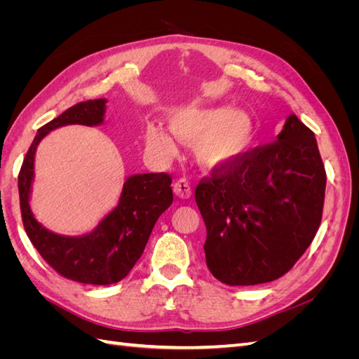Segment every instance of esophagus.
<instances>
[{
  "instance_id": "1",
  "label": "esophagus",
  "mask_w": 359,
  "mask_h": 359,
  "mask_svg": "<svg viewBox=\"0 0 359 359\" xmlns=\"http://www.w3.org/2000/svg\"><path fill=\"white\" fill-rule=\"evenodd\" d=\"M173 193L181 199H189L191 196V184L186 178H180L173 182Z\"/></svg>"
}]
</instances>
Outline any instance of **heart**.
<instances>
[{"mask_svg": "<svg viewBox=\"0 0 359 359\" xmlns=\"http://www.w3.org/2000/svg\"><path fill=\"white\" fill-rule=\"evenodd\" d=\"M172 133L182 142L194 144V154L206 169L238 165L255 142V121L245 111L231 106H187L169 115ZM145 144L151 154L169 160L177 154V140L165 127L148 123Z\"/></svg>", "mask_w": 359, "mask_h": 359, "instance_id": "b5f03b06", "label": "heart"}]
</instances>
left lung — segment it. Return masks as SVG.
Returning a JSON list of instances; mask_svg holds the SVG:
<instances>
[{
  "label": "left lung",
  "instance_id": "8db88e82",
  "mask_svg": "<svg viewBox=\"0 0 359 359\" xmlns=\"http://www.w3.org/2000/svg\"><path fill=\"white\" fill-rule=\"evenodd\" d=\"M325 187L316 137L293 114L276 142L250 151L232 168L214 169L194 191L211 274L229 286L285 276L319 229Z\"/></svg>",
  "mask_w": 359,
  "mask_h": 359
}]
</instances>
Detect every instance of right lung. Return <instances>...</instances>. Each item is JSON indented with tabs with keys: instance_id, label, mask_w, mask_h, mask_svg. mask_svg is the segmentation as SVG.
Masks as SVG:
<instances>
[{
	"instance_id": "add662e5",
	"label": "right lung",
	"mask_w": 359,
	"mask_h": 359,
	"mask_svg": "<svg viewBox=\"0 0 359 359\" xmlns=\"http://www.w3.org/2000/svg\"><path fill=\"white\" fill-rule=\"evenodd\" d=\"M106 102L97 99L78 103L40 127L18 177L20 212L32 245L62 277L95 286L118 283L132 271L144 253L157 219L173 202L172 178L168 173H136L126 180L118 205L88 233L58 235L34 219L29 198L40 140L62 126L103 124Z\"/></svg>"
}]
</instances>
